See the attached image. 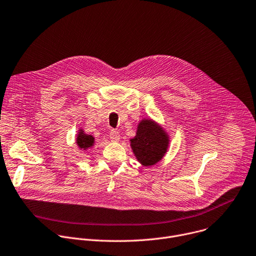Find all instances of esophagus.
Masks as SVG:
<instances>
[{
    "label": "esophagus",
    "instance_id": "obj_1",
    "mask_svg": "<svg viewBox=\"0 0 256 256\" xmlns=\"http://www.w3.org/2000/svg\"><path fill=\"white\" fill-rule=\"evenodd\" d=\"M110 138L112 142H118L120 138V134L118 130H112L110 132Z\"/></svg>",
    "mask_w": 256,
    "mask_h": 256
}]
</instances>
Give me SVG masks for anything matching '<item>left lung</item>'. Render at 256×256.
Instances as JSON below:
<instances>
[{
	"label": "left lung",
	"instance_id": "8db88e82",
	"mask_svg": "<svg viewBox=\"0 0 256 256\" xmlns=\"http://www.w3.org/2000/svg\"><path fill=\"white\" fill-rule=\"evenodd\" d=\"M132 148L138 160L144 166H152L166 154L168 138L166 134L152 120H144L138 126Z\"/></svg>",
	"mask_w": 256,
	"mask_h": 256
}]
</instances>
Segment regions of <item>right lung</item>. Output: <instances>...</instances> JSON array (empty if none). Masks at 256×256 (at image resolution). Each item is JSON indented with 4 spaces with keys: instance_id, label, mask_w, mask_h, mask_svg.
<instances>
[{
    "instance_id": "right-lung-1",
    "label": "right lung",
    "mask_w": 256,
    "mask_h": 256,
    "mask_svg": "<svg viewBox=\"0 0 256 256\" xmlns=\"http://www.w3.org/2000/svg\"><path fill=\"white\" fill-rule=\"evenodd\" d=\"M76 142L80 148L86 150L88 148H92L94 144V138L92 136L84 134L83 130H80L76 138Z\"/></svg>"
}]
</instances>
